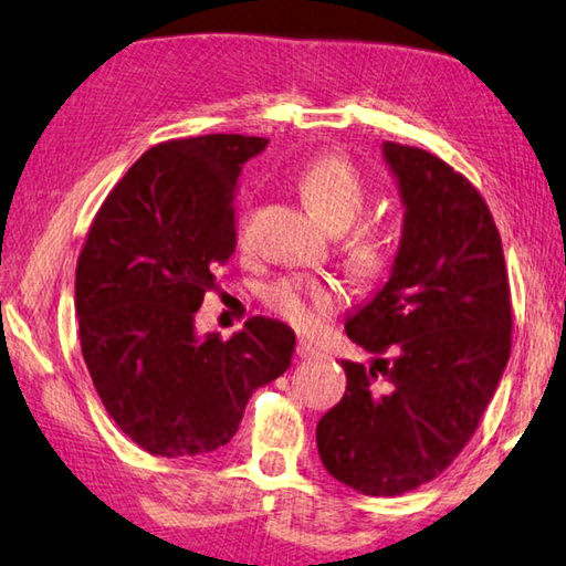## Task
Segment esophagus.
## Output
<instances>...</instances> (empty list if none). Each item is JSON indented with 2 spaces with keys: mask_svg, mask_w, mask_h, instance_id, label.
<instances>
[{
  "mask_svg": "<svg viewBox=\"0 0 566 566\" xmlns=\"http://www.w3.org/2000/svg\"><path fill=\"white\" fill-rule=\"evenodd\" d=\"M297 355L300 357H315L319 353H317V347L310 343V339H300V343H297Z\"/></svg>",
  "mask_w": 566,
  "mask_h": 566,
  "instance_id": "obj_1",
  "label": "esophagus"
}]
</instances>
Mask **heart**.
<instances>
[{"label":"heart","mask_w":566,"mask_h":566,"mask_svg":"<svg viewBox=\"0 0 566 566\" xmlns=\"http://www.w3.org/2000/svg\"><path fill=\"white\" fill-rule=\"evenodd\" d=\"M300 193L304 203L319 221H325L329 229L349 227L357 219V213L365 206V186L355 166L345 156L327 154L312 160L297 178ZM357 264L363 269H373L380 262L378 244L370 239L357 241ZM266 302L292 319L294 325H315V322L337 307L339 294L335 286L312 282V280H290L276 282L266 292Z\"/></svg>","instance_id":"heart-1"}]
</instances>
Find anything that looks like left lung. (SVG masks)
I'll list each match as a JSON object with an SVG mask.
<instances>
[{"label":"left lung","instance_id":"obj_1","mask_svg":"<svg viewBox=\"0 0 566 566\" xmlns=\"http://www.w3.org/2000/svg\"><path fill=\"white\" fill-rule=\"evenodd\" d=\"M402 237L388 280L345 332L370 365L343 360L347 390L317 423L322 465L367 496L433 481L463 451L511 353L504 249L486 201L428 150L382 143Z\"/></svg>","mask_w":566,"mask_h":566}]
</instances>
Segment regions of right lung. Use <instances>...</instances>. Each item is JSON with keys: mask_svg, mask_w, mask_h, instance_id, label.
<instances>
[{"mask_svg": "<svg viewBox=\"0 0 566 566\" xmlns=\"http://www.w3.org/2000/svg\"><path fill=\"white\" fill-rule=\"evenodd\" d=\"M266 138L168 140L143 154L90 227L75 315L90 378L118 428L166 459L227 446L251 392L290 367L294 329L251 317L196 332L203 294L234 254V188Z\"/></svg>", "mask_w": 566, "mask_h": 566, "instance_id": "1", "label": "right lung"}]
</instances>
